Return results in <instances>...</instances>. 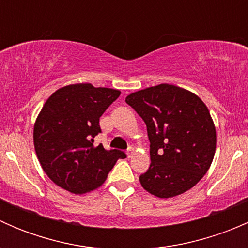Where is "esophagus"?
<instances>
[{"instance_id": "34e87169", "label": "esophagus", "mask_w": 248, "mask_h": 248, "mask_svg": "<svg viewBox=\"0 0 248 248\" xmlns=\"http://www.w3.org/2000/svg\"><path fill=\"white\" fill-rule=\"evenodd\" d=\"M133 152H134L133 147H128V149H127V151H126L127 157H132V155H133Z\"/></svg>"}]
</instances>
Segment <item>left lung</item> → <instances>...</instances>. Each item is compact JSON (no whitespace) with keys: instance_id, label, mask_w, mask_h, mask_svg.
Instances as JSON below:
<instances>
[{"instance_id":"left-lung-1","label":"left lung","mask_w":248,"mask_h":248,"mask_svg":"<svg viewBox=\"0 0 248 248\" xmlns=\"http://www.w3.org/2000/svg\"><path fill=\"white\" fill-rule=\"evenodd\" d=\"M126 103L144 120L151 164L140 184L158 198H171L196 186L209 170L216 150V128L197 94L161 84L133 92Z\"/></svg>"}]
</instances>
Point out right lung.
<instances>
[{"mask_svg": "<svg viewBox=\"0 0 248 248\" xmlns=\"http://www.w3.org/2000/svg\"><path fill=\"white\" fill-rule=\"evenodd\" d=\"M121 92L91 84L68 85L55 91L39 112L33 128L37 157L46 174L71 193L98 188L119 158L120 150L93 145L101 133L99 117Z\"/></svg>", "mask_w": 248, "mask_h": 248, "instance_id": "1", "label": "right lung"}]
</instances>
